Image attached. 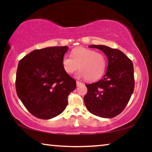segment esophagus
<instances>
[{"mask_svg": "<svg viewBox=\"0 0 152 152\" xmlns=\"http://www.w3.org/2000/svg\"><path fill=\"white\" fill-rule=\"evenodd\" d=\"M82 82H79V81H78V80H76V86H81V85H82Z\"/></svg>", "mask_w": 152, "mask_h": 152, "instance_id": "esophagus-1", "label": "esophagus"}]
</instances>
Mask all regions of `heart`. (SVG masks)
<instances>
[{"instance_id": "b5f03b06", "label": "heart", "mask_w": 152, "mask_h": 152, "mask_svg": "<svg viewBox=\"0 0 152 152\" xmlns=\"http://www.w3.org/2000/svg\"><path fill=\"white\" fill-rule=\"evenodd\" d=\"M62 66L67 74H71L79 68L78 75L87 81H95L101 78L107 67V58L103 53L83 47L75 48L72 57L66 55L62 58Z\"/></svg>"}]
</instances>
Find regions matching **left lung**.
I'll use <instances>...</instances> for the list:
<instances>
[{"mask_svg":"<svg viewBox=\"0 0 152 152\" xmlns=\"http://www.w3.org/2000/svg\"><path fill=\"white\" fill-rule=\"evenodd\" d=\"M89 48L103 51L109 61L103 78L86 84L88 89L84 97L86 107L96 116L113 118L121 113L133 92L134 72L132 60L121 51L105 45H92Z\"/></svg>","mask_w":152,"mask_h":152,"instance_id":"1","label":"left lung"}]
</instances>
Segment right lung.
<instances>
[{
  "instance_id": "add662e5",
  "label": "right lung",
  "mask_w": 152,
  "mask_h": 152,
  "mask_svg": "<svg viewBox=\"0 0 152 152\" xmlns=\"http://www.w3.org/2000/svg\"><path fill=\"white\" fill-rule=\"evenodd\" d=\"M68 47L33 51L19 61L16 74L18 96L31 114L42 119L53 118L65 110L76 82L64 71L62 58Z\"/></svg>"
}]
</instances>
